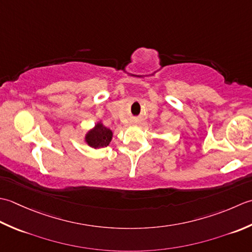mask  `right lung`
Here are the masks:
<instances>
[{
    "mask_svg": "<svg viewBox=\"0 0 252 252\" xmlns=\"http://www.w3.org/2000/svg\"><path fill=\"white\" fill-rule=\"evenodd\" d=\"M113 132L109 128H106L101 122L96 123V125L86 133L85 141L87 145L94 149H100L109 146L112 140Z\"/></svg>",
    "mask_w": 252,
    "mask_h": 252,
    "instance_id": "1",
    "label": "right lung"
}]
</instances>
